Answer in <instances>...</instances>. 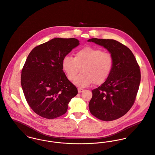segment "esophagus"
I'll return each instance as SVG.
<instances>
[{
	"mask_svg": "<svg viewBox=\"0 0 155 155\" xmlns=\"http://www.w3.org/2000/svg\"><path fill=\"white\" fill-rule=\"evenodd\" d=\"M84 90V89L81 88H78V93H81V92H83Z\"/></svg>",
	"mask_w": 155,
	"mask_h": 155,
	"instance_id": "obj_1",
	"label": "esophagus"
}]
</instances>
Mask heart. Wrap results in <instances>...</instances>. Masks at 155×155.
I'll use <instances>...</instances> for the list:
<instances>
[{"instance_id":"b5f03b06","label":"heart","mask_w":155,"mask_h":155,"mask_svg":"<svg viewBox=\"0 0 155 155\" xmlns=\"http://www.w3.org/2000/svg\"><path fill=\"white\" fill-rule=\"evenodd\" d=\"M114 58L108 52L86 46L75 53L74 58L67 56L62 62V68L70 80H74L82 68L83 73L74 81L75 85L84 88L91 84H101L110 75L114 67Z\"/></svg>"}]
</instances>
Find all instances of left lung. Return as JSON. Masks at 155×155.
<instances>
[{
    "label": "left lung",
    "mask_w": 155,
    "mask_h": 155,
    "mask_svg": "<svg viewBox=\"0 0 155 155\" xmlns=\"http://www.w3.org/2000/svg\"><path fill=\"white\" fill-rule=\"evenodd\" d=\"M87 41L106 49L114 61L107 79L91 91L90 112L101 120H115L126 114L134 103L141 80L140 67L130 49L118 41L96 38Z\"/></svg>",
    "instance_id": "obj_1"
}]
</instances>
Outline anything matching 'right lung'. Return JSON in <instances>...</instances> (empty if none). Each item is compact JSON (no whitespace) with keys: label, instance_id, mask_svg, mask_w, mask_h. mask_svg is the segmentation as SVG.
<instances>
[{"label":"right lung","instance_id":"right-lung-1","mask_svg":"<svg viewBox=\"0 0 155 155\" xmlns=\"http://www.w3.org/2000/svg\"><path fill=\"white\" fill-rule=\"evenodd\" d=\"M75 38H54L35 48L21 72V83L25 99L39 116L54 119L65 114L77 93L64 72L62 62L80 45Z\"/></svg>","mask_w":155,"mask_h":155}]
</instances>
